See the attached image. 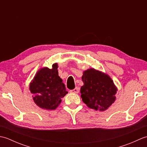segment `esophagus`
Masks as SVG:
<instances>
[{"instance_id":"34e87169","label":"esophagus","mask_w":147,"mask_h":147,"mask_svg":"<svg viewBox=\"0 0 147 147\" xmlns=\"http://www.w3.org/2000/svg\"><path fill=\"white\" fill-rule=\"evenodd\" d=\"M71 93H78L79 92V89L77 88H74L73 90H71L70 91H69Z\"/></svg>"}]
</instances>
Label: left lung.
<instances>
[{
	"instance_id": "obj_1",
	"label": "left lung",
	"mask_w": 147,
	"mask_h": 147,
	"mask_svg": "<svg viewBox=\"0 0 147 147\" xmlns=\"http://www.w3.org/2000/svg\"><path fill=\"white\" fill-rule=\"evenodd\" d=\"M82 80L84 85L81 87V96L88 107L104 111L114 103L117 88L107 74L89 69L83 72Z\"/></svg>"
}]
</instances>
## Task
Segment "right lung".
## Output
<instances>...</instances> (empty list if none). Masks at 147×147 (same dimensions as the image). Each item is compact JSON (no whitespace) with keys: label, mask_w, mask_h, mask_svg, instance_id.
Wrapping results in <instances>:
<instances>
[{"label":"right lung","mask_w":147,"mask_h":147,"mask_svg":"<svg viewBox=\"0 0 147 147\" xmlns=\"http://www.w3.org/2000/svg\"><path fill=\"white\" fill-rule=\"evenodd\" d=\"M58 65L55 63L52 68H42L34 77L30 85L33 99L40 108L54 110L61 102V98L67 94L64 84L58 75Z\"/></svg>","instance_id":"right-lung-1"}]
</instances>
